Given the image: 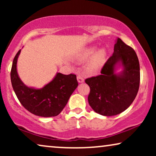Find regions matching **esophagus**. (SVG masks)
Here are the masks:
<instances>
[{
	"mask_svg": "<svg viewBox=\"0 0 156 156\" xmlns=\"http://www.w3.org/2000/svg\"><path fill=\"white\" fill-rule=\"evenodd\" d=\"M76 79H77L79 83H83L84 82V79L83 77V76L81 75V74H78L77 76H76Z\"/></svg>",
	"mask_w": 156,
	"mask_h": 156,
	"instance_id": "34e87169",
	"label": "esophagus"
}]
</instances>
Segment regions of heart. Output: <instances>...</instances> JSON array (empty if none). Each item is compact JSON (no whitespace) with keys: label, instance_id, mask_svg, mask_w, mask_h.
Wrapping results in <instances>:
<instances>
[{"label":"heart","instance_id":"1","mask_svg":"<svg viewBox=\"0 0 156 156\" xmlns=\"http://www.w3.org/2000/svg\"><path fill=\"white\" fill-rule=\"evenodd\" d=\"M97 47L91 46L87 48L78 55L76 59L80 62H84L89 58L87 63V69L91 73H97L103 67L107 57V50L101 48L97 50Z\"/></svg>","mask_w":156,"mask_h":156}]
</instances>
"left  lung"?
Instances as JSON below:
<instances>
[{
	"mask_svg": "<svg viewBox=\"0 0 156 156\" xmlns=\"http://www.w3.org/2000/svg\"><path fill=\"white\" fill-rule=\"evenodd\" d=\"M101 74L85 80L90 87L89 105L102 116L121 114L133 103L139 89L140 65L136 52L117 38L114 53Z\"/></svg>",
	"mask_w": 156,
	"mask_h": 156,
	"instance_id": "1",
	"label": "left lung"
}]
</instances>
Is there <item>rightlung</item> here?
<instances>
[{
    "mask_svg": "<svg viewBox=\"0 0 156 156\" xmlns=\"http://www.w3.org/2000/svg\"><path fill=\"white\" fill-rule=\"evenodd\" d=\"M19 50L12 62L10 80L12 88L21 104L32 114L41 117L56 116L59 114L70 96L78 86L75 74L65 75L57 72L54 78L42 88L27 87L19 77L17 62Z\"/></svg>",
    "mask_w": 156,
    "mask_h": 156,
    "instance_id": "obj_1",
    "label": "right lung"
}]
</instances>
